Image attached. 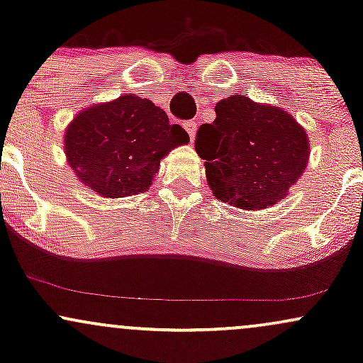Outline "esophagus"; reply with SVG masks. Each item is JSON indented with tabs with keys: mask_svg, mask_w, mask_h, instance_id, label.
Wrapping results in <instances>:
<instances>
[{
	"mask_svg": "<svg viewBox=\"0 0 363 363\" xmlns=\"http://www.w3.org/2000/svg\"><path fill=\"white\" fill-rule=\"evenodd\" d=\"M196 128H198V124H196V121H186V123H184V129L187 131V135H189V140H191V141L194 140Z\"/></svg>",
	"mask_w": 363,
	"mask_h": 363,
	"instance_id": "1",
	"label": "esophagus"
}]
</instances>
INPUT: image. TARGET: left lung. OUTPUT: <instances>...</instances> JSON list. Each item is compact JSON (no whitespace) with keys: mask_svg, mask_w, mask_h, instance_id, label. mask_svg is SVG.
I'll return each instance as SVG.
<instances>
[{"mask_svg":"<svg viewBox=\"0 0 363 363\" xmlns=\"http://www.w3.org/2000/svg\"><path fill=\"white\" fill-rule=\"evenodd\" d=\"M215 112L194 141L215 198L240 210H264L289 196L309 160L301 124L280 107L245 95L223 99Z\"/></svg>","mask_w":363,"mask_h":363,"instance_id":"obj_1","label":"left lung"}]
</instances>
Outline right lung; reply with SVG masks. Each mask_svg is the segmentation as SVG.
Segmentation results:
<instances>
[{"mask_svg": "<svg viewBox=\"0 0 363 363\" xmlns=\"http://www.w3.org/2000/svg\"><path fill=\"white\" fill-rule=\"evenodd\" d=\"M189 135L148 99L126 94L74 116L65 135L68 164L104 198H124L152 186L160 160Z\"/></svg>", "mask_w": 363, "mask_h": 363, "instance_id": "obj_1", "label": "right lung"}]
</instances>
